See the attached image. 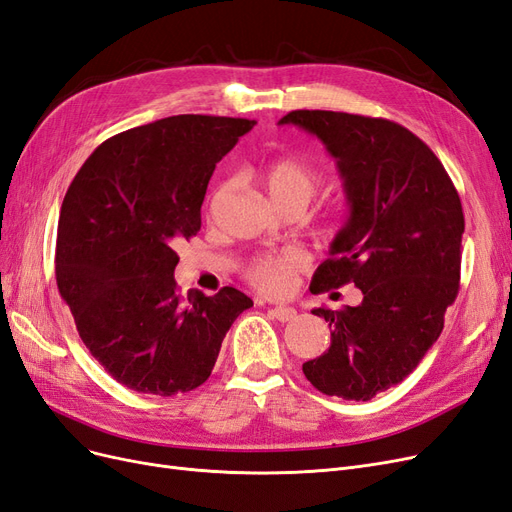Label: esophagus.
Returning <instances> with one entry per match:
<instances>
[{"label": "esophagus", "mask_w": 512, "mask_h": 512, "mask_svg": "<svg viewBox=\"0 0 512 512\" xmlns=\"http://www.w3.org/2000/svg\"><path fill=\"white\" fill-rule=\"evenodd\" d=\"M270 315H272L274 319H278V321L287 323V321H293L295 317H298V310L291 308V306H274V308L270 310Z\"/></svg>", "instance_id": "34e87169"}]
</instances>
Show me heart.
Wrapping results in <instances>:
<instances>
[{
	"instance_id": "b5f03b06",
	"label": "heart",
	"mask_w": 512,
	"mask_h": 512,
	"mask_svg": "<svg viewBox=\"0 0 512 512\" xmlns=\"http://www.w3.org/2000/svg\"><path fill=\"white\" fill-rule=\"evenodd\" d=\"M261 183L270 200L280 210H302L310 204L323 185L321 170L304 157H278L261 170ZM232 189V183H223L210 195V208L217 206ZM306 266V257L300 251L266 253L246 263L244 276L253 287L266 293H283L291 287L293 276Z\"/></svg>"
}]
</instances>
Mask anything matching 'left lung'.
<instances>
[{"label":"left lung","instance_id":"left-lung-1","mask_svg":"<svg viewBox=\"0 0 512 512\" xmlns=\"http://www.w3.org/2000/svg\"><path fill=\"white\" fill-rule=\"evenodd\" d=\"M278 123L327 146L351 206L310 291L353 283L364 293L359 306L312 310L332 327V344L302 370L325 395L368 402L419 366L457 298L466 225L459 193L432 148L393 121L293 110Z\"/></svg>","mask_w":512,"mask_h":512}]
</instances>
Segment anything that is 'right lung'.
I'll use <instances>...</instances> for the list:
<instances>
[{
    "label": "right lung",
    "instance_id": "obj_1",
    "mask_svg": "<svg viewBox=\"0 0 512 512\" xmlns=\"http://www.w3.org/2000/svg\"><path fill=\"white\" fill-rule=\"evenodd\" d=\"M255 121L178 114L127 129L82 163L63 197L55 276L80 340L138 393L208 381L227 329L253 300L234 287L180 295L176 246L202 227L214 166Z\"/></svg>",
    "mask_w": 512,
    "mask_h": 512
}]
</instances>
